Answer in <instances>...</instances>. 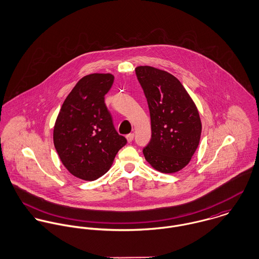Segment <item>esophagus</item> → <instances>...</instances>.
I'll return each mask as SVG.
<instances>
[{
    "instance_id": "esophagus-1",
    "label": "esophagus",
    "mask_w": 259,
    "mask_h": 259,
    "mask_svg": "<svg viewBox=\"0 0 259 259\" xmlns=\"http://www.w3.org/2000/svg\"><path fill=\"white\" fill-rule=\"evenodd\" d=\"M134 138H135V135H134V134H128V135L126 136V140H127L128 143H132V142L134 141Z\"/></svg>"
}]
</instances>
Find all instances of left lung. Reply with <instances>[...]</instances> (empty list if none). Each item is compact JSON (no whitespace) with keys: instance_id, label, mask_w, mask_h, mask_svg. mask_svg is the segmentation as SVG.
I'll return each instance as SVG.
<instances>
[{"instance_id":"1","label":"left lung","mask_w":259,"mask_h":259,"mask_svg":"<svg viewBox=\"0 0 259 259\" xmlns=\"http://www.w3.org/2000/svg\"><path fill=\"white\" fill-rule=\"evenodd\" d=\"M148 101L151 139L143 149L148 163L163 174L188 164L201 135L199 113L182 82L171 74L149 66L136 69Z\"/></svg>"}]
</instances>
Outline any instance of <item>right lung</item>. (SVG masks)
<instances>
[{"label": "right lung", "instance_id": "obj_1", "mask_svg": "<svg viewBox=\"0 0 259 259\" xmlns=\"http://www.w3.org/2000/svg\"><path fill=\"white\" fill-rule=\"evenodd\" d=\"M111 74L81 77L65 100L54 127V145L65 167L75 178L96 181L111 166L126 140L115 131L105 96Z\"/></svg>", "mask_w": 259, "mask_h": 259}]
</instances>
